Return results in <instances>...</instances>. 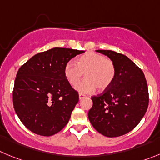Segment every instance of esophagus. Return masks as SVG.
<instances>
[{
    "label": "esophagus",
    "mask_w": 160,
    "mask_h": 160,
    "mask_svg": "<svg viewBox=\"0 0 160 160\" xmlns=\"http://www.w3.org/2000/svg\"><path fill=\"white\" fill-rule=\"evenodd\" d=\"M84 97H85V95H83V94H81V93L79 94V98H80V99H81V98H84Z\"/></svg>",
    "instance_id": "34e87169"
}]
</instances>
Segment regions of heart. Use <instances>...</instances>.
<instances>
[{
	"mask_svg": "<svg viewBox=\"0 0 160 160\" xmlns=\"http://www.w3.org/2000/svg\"><path fill=\"white\" fill-rule=\"evenodd\" d=\"M85 79L76 86L80 93L89 94L98 89L104 91L110 86L115 77V66L111 60L100 53L88 52L77 59L68 62L64 68L67 81L75 86L83 77Z\"/></svg>",
	"mask_w": 160,
	"mask_h": 160,
	"instance_id": "heart-1",
	"label": "heart"
}]
</instances>
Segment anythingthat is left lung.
Returning a JSON list of instances; mask_svg holds the SVG:
<instances>
[{
  "mask_svg": "<svg viewBox=\"0 0 160 160\" xmlns=\"http://www.w3.org/2000/svg\"><path fill=\"white\" fill-rule=\"evenodd\" d=\"M115 66V77L103 92L92 96L88 118L99 133L117 137L134 129L145 114L149 97L142 70L132 61L113 50H98Z\"/></svg>",
  "mask_w": 160,
  "mask_h": 160,
  "instance_id": "8db88e82",
  "label": "left lung"
}]
</instances>
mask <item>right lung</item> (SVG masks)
Wrapping results in <instances>:
<instances>
[{
	"instance_id": "1",
	"label": "right lung",
	"mask_w": 160,
	"mask_h": 160,
	"mask_svg": "<svg viewBox=\"0 0 160 160\" xmlns=\"http://www.w3.org/2000/svg\"><path fill=\"white\" fill-rule=\"evenodd\" d=\"M83 50L50 49L35 54L19 68L12 93L13 107L25 127L50 137L62 130L79 101L64 68Z\"/></svg>"
}]
</instances>
